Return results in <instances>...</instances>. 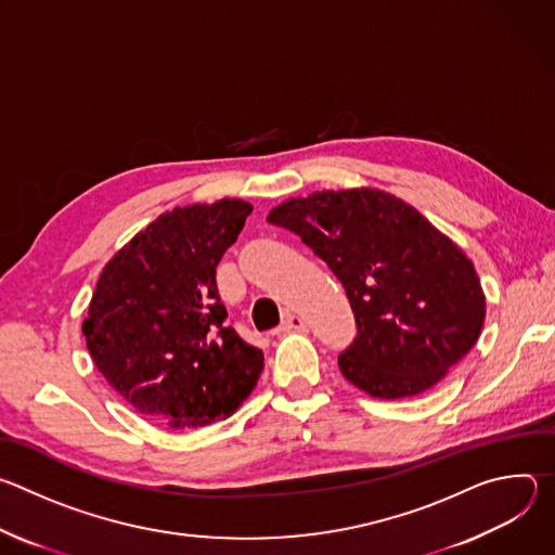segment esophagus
Segmentation results:
<instances>
[{
    "label": "esophagus",
    "instance_id": "obj_1",
    "mask_svg": "<svg viewBox=\"0 0 555 555\" xmlns=\"http://www.w3.org/2000/svg\"><path fill=\"white\" fill-rule=\"evenodd\" d=\"M307 325H305V321L300 319V315H296V313H287L285 319H283V323H281V327H279V334H287V332H302Z\"/></svg>",
    "mask_w": 555,
    "mask_h": 555
}]
</instances>
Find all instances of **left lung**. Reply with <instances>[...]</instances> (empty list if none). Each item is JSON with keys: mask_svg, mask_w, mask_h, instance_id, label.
<instances>
[{"mask_svg": "<svg viewBox=\"0 0 555 555\" xmlns=\"http://www.w3.org/2000/svg\"><path fill=\"white\" fill-rule=\"evenodd\" d=\"M343 283L358 336L343 375L379 400L433 388L479 340L486 294L465 253L417 208L379 189L319 191L268 215Z\"/></svg>", "mask_w": 555, "mask_h": 555, "instance_id": "1", "label": "left lung"}]
</instances>
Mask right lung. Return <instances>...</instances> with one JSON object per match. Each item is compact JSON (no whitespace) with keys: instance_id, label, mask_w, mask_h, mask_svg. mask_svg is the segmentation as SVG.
<instances>
[{"instance_id":"add662e5","label":"right lung","mask_w":555,"mask_h":555,"mask_svg":"<svg viewBox=\"0 0 555 555\" xmlns=\"http://www.w3.org/2000/svg\"><path fill=\"white\" fill-rule=\"evenodd\" d=\"M253 204L219 199L151 221L103 268L83 336L96 369L140 415L171 428L230 417L257 386L263 351L225 325L217 263Z\"/></svg>"}]
</instances>
